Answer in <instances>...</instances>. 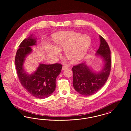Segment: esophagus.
I'll list each match as a JSON object with an SVG mask.
<instances>
[{
	"label": "esophagus",
	"mask_w": 131,
	"mask_h": 131,
	"mask_svg": "<svg viewBox=\"0 0 131 131\" xmlns=\"http://www.w3.org/2000/svg\"><path fill=\"white\" fill-rule=\"evenodd\" d=\"M68 68V66H63L62 67V70H65V69H67Z\"/></svg>",
	"instance_id": "34e87169"
}]
</instances>
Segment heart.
Returning a JSON list of instances; mask_svg holds the SVG:
<instances>
[{
  "mask_svg": "<svg viewBox=\"0 0 131 131\" xmlns=\"http://www.w3.org/2000/svg\"><path fill=\"white\" fill-rule=\"evenodd\" d=\"M56 47L49 45L46 50L50 56L60 55V50H65V54L72 62H77L85 56L91 44V39L81 33L65 31L58 33L53 36Z\"/></svg>",
  "mask_w": 131,
  "mask_h": 131,
  "instance_id": "obj_1",
  "label": "heart"
}]
</instances>
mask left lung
<instances>
[{"label": "left lung", "mask_w": 131, "mask_h": 131, "mask_svg": "<svg viewBox=\"0 0 131 131\" xmlns=\"http://www.w3.org/2000/svg\"><path fill=\"white\" fill-rule=\"evenodd\" d=\"M100 45L96 54L104 61V66L99 72H94L85 63L74 66L73 84L75 90L84 96H90L96 93L103 87L110 74L112 66L111 50L106 40L99 35Z\"/></svg>", "instance_id": "left-lung-1"}]
</instances>
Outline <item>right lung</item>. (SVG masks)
<instances>
[{"instance_id": "add662e5", "label": "right lung", "mask_w": 131, "mask_h": 131, "mask_svg": "<svg viewBox=\"0 0 131 131\" xmlns=\"http://www.w3.org/2000/svg\"><path fill=\"white\" fill-rule=\"evenodd\" d=\"M36 38L32 35L23 41L15 56V65L19 81L25 90L32 96L39 99L48 98L53 93L56 87V79L61 71V64H40L36 71L27 74L23 67L25 58L32 51L30 46L36 45Z\"/></svg>"}]
</instances>
